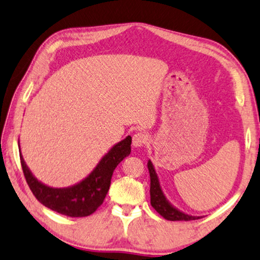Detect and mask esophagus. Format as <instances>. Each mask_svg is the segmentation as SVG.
I'll return each mask as SVG.
<instances>
[{"instance_id":"34e87169","label":"esophagus","mask_w":260,"mask_h":260,"mask_svg":"<svg viewBox=\"0 0 260 260\" xmlns=\"http://www.w3.org/2000/svg\"><path fill=\"white\" fill-rule=\"evenodd\" d=\"M149 142V138L148 135L143 133V132H138L133 135V146L134 147H143Z\"/></svg>"}]
</instances>
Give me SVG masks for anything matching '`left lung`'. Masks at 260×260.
I'll return each instance as SVG.
<instances>
[{
	"mask_svg": "<svg viewBox=\"0 0 260 260\" xmlns=\"http://www.w3.org/2000/svg\"><path fill=\"white\" fill-rule=\"evenodd\" d=\"M148 170H149L150 175V204L159 215H162L164 219L169 221H191L200 219V216L187 215V214H184L175 207H172L167 201L166 197L163 196L157 175H156L155 169L152 167L150 160L148 162Z\"/></svg>",
	"mask_w": 260,
	"mask_h": 260,
	"instance_id": "1",
	"label": "left lung"
}]
</instances>
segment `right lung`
<instances>
[{
  "label": "right lung",
  "instance_id": "1",
  "mask_svg": "<svg viewBox=\"0 0 260 260\" xmlns=\"http://www.w3.org/2000/svg\"><path fill=\"white\" fill-rule=\"evenodd\" d=\"M132 138L127 137L115 145L84 180L67 188H53L38 182L20 155L23 174L31 192L40 204L63 215L85 217L100 207L108 194L114 169L131 154Z\"/></svg>",
  "mask_w": 260,
  "mask_h": 260
}]
</instances>
